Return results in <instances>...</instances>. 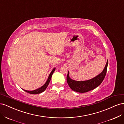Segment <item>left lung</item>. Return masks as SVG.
Returning a JSON list of instances; mask_svg holds the SVG:
<instances>
[{
    "label": "left lung",
    "instance_id": "obj_1",
    "mask_svg": "<svg viewBox=\"0 0 124 124\" xmlns=\"http://www.w3.org/2000/svg\"><path fill=\"white\" fill-rule=\"evenodd\" d=\"M108 64V62L107 61L102 72L98 76L91 80L84 81H77L72 80L69 77V72L68 71L67 76V83L70 88L75 92L83 93L92 91L98 87L102 83L107 73Z\"/></svg>",
    "mask_w": 124,
    "mask_h": 124
}]
</instances>
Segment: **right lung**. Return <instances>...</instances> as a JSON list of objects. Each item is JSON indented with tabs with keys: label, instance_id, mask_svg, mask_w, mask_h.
<instances>
[{
	"label": "right lung",
	"instance_id": "add662e5",
	"mask_svg": "<svg viewBox=\"0 0 124 124\" xmlns=\"http://www.w3.org/2000/svg\"><path fill=\"white\" fill-rule=\"evenodd\" d=\"M55 70V68H54L53 69V70L52 71V72H51V73L50 74L49 76H48V78H47V80L46 82V83H45L42 87H41L40 88L37 89H36V90H34V91H26V90H24L23 89L24 91L26 92L27 93H31V94H38V93H42L43 92H44L45 90L46 89V88H47V86L48 85V84H49V83L51 81V78H52V74H53V72H54Z\"/></svg>",
	"mask_w": 124,
	"mask_h": 124
}]
</instances>
